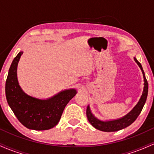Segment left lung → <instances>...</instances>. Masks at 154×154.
<instances>
[{
    "label": "left lung",
    "mask_w": 154,
    "mask_h": 154,
    "mask_svg": "<svg viewBox=\"0 0 154 154\" xmlns=\"http://www.w3.org/2000/svg\"><path fill=\"white\" fill-rule=\"evenodd\" d=\"M135 61L137 63L140 68L141 71H142L143 75L144 78V88L143 94L141 95L140 98L138 103L136 104L135 107L132 109V110L129 112L128 114L124 116L123 117L119 118V119L111 120V121H101V120L97 119L95 116L92 114L91 109H90L89 106H88L87 110H86V114H87V117L89 122L91 124L92 126H93L97 130H99L100 131L103 132H116L118 130H122L127 127L130 126L132 123H133L137 119V116L140 114L141 111H142L143 108L145 103L146 101V98H147L148 95V84L147 82V79L145 76L144 71L143 69L142 65L140 63L137 61L135 58H134Z\"/></svg>",
    "instance_id": "8db88e82"
}]
</instances>
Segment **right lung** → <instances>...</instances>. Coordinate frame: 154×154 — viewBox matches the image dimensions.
<instances>
[{
    "mask_svg": "<svg viewBox=\"0 0 154 154\" xmlns=\"http://www.w3.org/2000/svg\"><path fill=\"white\" fill-rule=\"evenodd\" d=\"M23 54L20 51L12 61L6 82V96L8 105L21 123L26 128L45 130L59 123L66 104L77 93L75 89L61 91L45 100L26 94L17 79V65Z\"/></svg>",
    "mask_w": 154,
    "mask_h": 154,
    "instance_id": "add662e5",
    "label": "right lung"
}]
</instances>
